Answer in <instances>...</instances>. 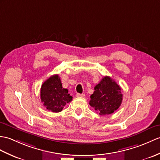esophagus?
Segmentation results:
<instances>
[{
	"label": "esophagus",
	"mask_w": 160,
	"mask_h": 160,
	"mask_svg": "<svg viewBox=\"0 0 160 160\" xmlns=\"http://www.w3.org/2000/svg\"><path fill=\"white\" fill-rule=\"evenodd\" d=\"M76 97H78V98H81V97H84V94H80V93H76Z\"/></svg>",
	"instance_id": "obj_1"
}]
</instances>
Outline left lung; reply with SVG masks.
Returning <instances> with one entry per match:
<instances>
[{"label": "left lung", "instance_id": "left-lung-1", "mask_svg": "<svg viewBox=\"0 0 160 160\" xmlns=\"http://www.w3.org/2000/svg\"><path fill=\"white\" fill-rule=\"evenodd\" d=\"M94 90L89 104L99 114H112L120 107L122 100L121 89L110 77H103Z\"/></svg>", "mask_w": 160, "mask_h": 160}]
</instances>
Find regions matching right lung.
I'll list each match as a JSON object with an SVG mask.
<instances>
[{
    "label": "right lung",
    "instance_id": "obj_1",
    "mask_svg": "<svg viewBox=\"0 0 160 160\" xmlns=\"http://www.w3.org/2000/svg\"><path fill=\"white\" fill-rule=\"evenodd\" d=\"M41 100L46 109L53 112H59L67 103L72 100L67 88H62L58 74L52 76L41 87Z\"/></svg>",
    "mask_w": 160,
    "mask_h": 160
}]
</instances>
